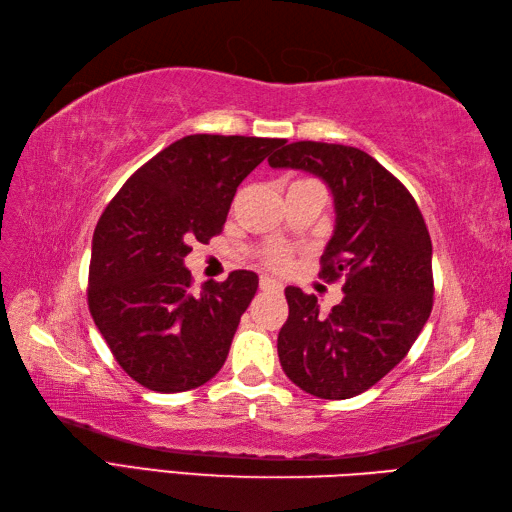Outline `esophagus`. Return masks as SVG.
Instances as JSON below:
<instances>
[{
  "mask_svg": "<svg viewBox=\"0 0 512 512\" xmlns=\"http://www.w3.org/2000/svg\"><path fill=\"white\" fill-rule=\"evenodd\" d=\"M259 286H262V290H281L279 281L270 279V277H262V279H259Z\"/></svg>",
  "mask_w": 512,
  "mask_h": 512,
  "instance_id": "34e87169",
  "label": "esophagus"
}]
</instances>
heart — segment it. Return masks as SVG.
I'll return each instance as SVG.
<instances>
[{
    "instance_id": "obj_1",
    "label": "heart",
    "mask_w": 512,
    "mask_h": 512,
    "mask_svg": "<svg viewBox=\"0 0 512 512\" xmlns=\"http://www.w3.org/2000/svg\"><path fill=\"white\" fill-rule=\"evenodd\" d=\"M286 262H288L286 250H273V253L268 255V264L270 266H284Z\"/></svg>"
}]
</instances>
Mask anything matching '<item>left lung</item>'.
<instances>
[{"mask_svg": "<svg viewBox=\"0 0 512 512\" xmlns=\"http://www.w3.org/2000/svg\"><path fill=\"white\" fill-rule=\"evenodd\" d=\"M275 169L321 178L334 200V231L321 255L325 281L343 279L328 314L288 286L277 352L306 394L345 400L389 374L418 339L433 306L431 237L416 200L365 151L301 140L268 158Z\"/></svg>", "mask_w": 512, "mask_h": 512, "instance_id": "1", "label": "left lung"}]
</instances>
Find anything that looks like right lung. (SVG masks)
<instances>
[{
    "label": "right lung",
    "instance_id": "add662e5",
    "mask_svg": "<svg viewBox=\"0 0 512 512\" xmlns=\"http://www.w3.org/2000/svg\"><path fill=\"white\" fill-rule=\"evenodd\" d=\"M281 138L193 134L162 149L107 204L92 237L88 306L114 358L160 394L220 372L259 279L233 270L191 290V242L222 233L242 180Z\"/></svg>",
    "mask_w": 512,
    "mask_h": 512
}]
</instances>
